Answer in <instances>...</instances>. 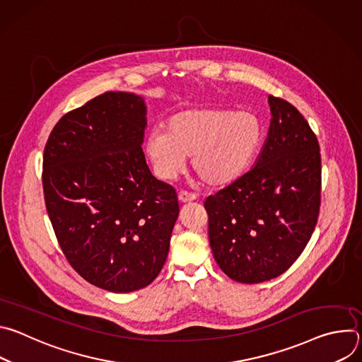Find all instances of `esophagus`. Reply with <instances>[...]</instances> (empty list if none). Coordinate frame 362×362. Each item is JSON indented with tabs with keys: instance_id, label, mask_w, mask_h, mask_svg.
<instances>
[{
	"instance_id": "esophagus-1",
	"label": "esophagus",
	"mask_w": 362,
	"mask_h": 362,
	"mask_svg": "<svg viewBox=\"0 0 362 362\" xmlns=\"http://www.w3.org/2000/svg\"><path fill=\"white\" fill-rule=\"evenodd\" d=\"M196 194L194 193H189V192H186V190H182V192H179V200H180V203H189V202H193V200H196Z\"/></svg>"
}]
</instances>
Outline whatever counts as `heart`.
Listing matches in <instances>:
<instances>
[{
    "mask_svg": "<svg viewBox=\"0 0 362 362\" xmlns=\"http://www.w3.org/2000/svg\"><path fill=\"white\" fill-rule=\"evenodd\" d=\"M262 140V124L253 113L192 107L168 119L144 140V154L163 180L175 179L192 156V169L211 186L236 180L249 166Z\"/></svg>",
    "mask_w": 362,
    "mask_h": 362,
    "instance_id": "1",
    "label": "heart"
}]
</instances>
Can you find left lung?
<instances>
[{
    "instance_id": "1",
    "label": "left lung",
    "mask_w": 362,
    "mask_h": 362,
    "mask_svg": "<svg viewBox=\"0 0 362 362\" xmlns=\"http://www.w3.org/2000/svg\"><path fill=\"white\" fill-rule=\"evenodd\" d=\"M268 100L271 126L255 166L204 202L215 261L242 284L284 274L311 239L321 206L318 139L291 103Z\"/></svg>"
}]
</instances>
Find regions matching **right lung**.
Wrapping results in <instances>:
<instances>
[{"mask_svg":"<svg viewBox=\"0 0 362 362\" xmlns=\"http://www.w3.org/2000/svg\"><path fill=\"white\" fill-rule=\"evenodd\" d=\"M140 95L107 91L64 115L42 158L48 218L74 271L110 292L160 274L179 216L176 190L154 177L141 143Z\"/></svg>","mask_w":362,"mask_h":362,"instance_id":"right-lung-1","label":"right lung"}]
</instances>
